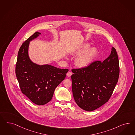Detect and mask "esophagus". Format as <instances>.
<instances>
[{
  "mask_svg": "<svg viewBox=\"0 0 135 135\" xmlns=\"http://www.w3.org/2000/svg\"><path fill=\"white\" fill-rule=\"evenodd\" d=\"M72 72H71V71L68 72L67 73V75L68 77H70V76L72 75Z\"/></svg>",
  "mask_w": 135,
  "mask_h": 135,
  "instance_id": "obj_1",
  "label": "esophagus"
}]
</instances>
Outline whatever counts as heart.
I'll return each instance as SVG.
<instances>
[{
  "label": "heart",
  "mask_w": 135,
  "mask_h": 135,
  "mask_svg": "<svg viewBox=\"0 0 135 135\" xmlns=\"http://www.w3.org/2000/svg\"><path fill=\"white\" fill-rule=\"evenodd\" d=\"M89 47L88 44H84L73 52L75 54L80 53L75 59V63L79 67H85L91 63L97 54V49L95 47Z\"/></svg>",
  "instance_id": "obj_1"
}]
</instances>
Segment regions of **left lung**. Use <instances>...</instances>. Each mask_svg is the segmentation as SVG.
Masks as SVG:
<instances>
[{"instance_id": "obj_1", "label": "left lung", "mask_w": 135, "mask_h": 135, "mask_svg": "<svg viewBox=\"0 0 135 135\" xmlns=\"http://www.w3.org/2000/svg\"><path fill=\"white\" fill-rule=\"evenodd\" d=\"M71 70L75 102L85 111H94L109 100L118 81L120 67L116 49L112 48L111 54L103 62L95 61Z\"/></svg>"}]
</instances>
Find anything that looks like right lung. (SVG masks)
I'll list each match as a JSON object with an SVG mask.
<instances>
[{
  "label": "right lung",
  "mask_w": 135,
  "mask_h": 135,
  "mask_svg": "<svg viewBox=\"0 0 135 135\" xmlns=\"http://www.w3.org/2000/svg\"><path fill=\"white\" fill-rule=\"evenodd\" d=\"M40 33L36 32L22 43L18 53L15 73L22 93L32 102L43 105L51 101L58 85L65 79L68 69L32 63L28 57L29 41Z\"/></svg>",
  "instance_id": "right-lung-1"
}]
</instances>
